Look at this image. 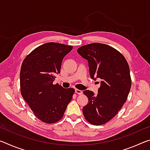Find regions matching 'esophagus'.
<instances>
[{
	"label": "esophagus",
	"mask_w": 150,
	"mask_h": 150,
	"mask_svg": "<svg viewBox=\"0 0 150 150\" xmlns=\"http://www.w3.org/2000/svg\"><path fill=\"white\" fill-rule=\"evenodd\" d=\"M75 93L77 94H79V95H81V94L83 93V91L81 90H79V89H75Z\"/></svg>",
	"instance_id": "obj_1"
}]
</instances>
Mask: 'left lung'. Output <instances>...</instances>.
<instances>
[{"label":"left lung","instance_id":"8db88e82","mask_svg":"<svg viewBox=\"0 0 150 150\" xmlns=\"http://www.w3.org/2000/svg\"><path fill=\"white\" fill-rule=\"evenodd\" d=\"M77 52L88 61L91 77L101 79L97 95L83 91L88 102L83 108L88 122L101 125L115 117L127 100L131 88L130 68L122 54L110 45L93 43L78 48Z\"/></svg>","mask_w":150,"mask_h":150}]
</instances>
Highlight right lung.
I'll return each mask as SVG.
<instances>
[{"label":"right lung","instance_id":"obj_1","mask_svg":"<svg viewBox=\"0 0 150 150\" xmlns=\"http://www.w3.org/2000/svg\"><path fill=\"white\" fill-rule=\"evenodd\" d=\"M73 47L49 42L38 47L22 62L20 74V91L36 117L52 124L63 117L75 90L53 84L60 73L63 59Z\"/></svg>","mask_w":150,"mask_h":150}]
</instances>
